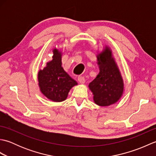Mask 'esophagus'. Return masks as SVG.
<instances>
[{
	"instance_id": "obj_1",
	"label": "esophagus",
	"mask_w": 156,
	"mask_h": 156,
	"mask_svg": "<svg viewBox=\"0 0 156 156\" xmlns=\"http://www.w3.org/2000/svg\"><path fill=\"white\" fill-rule=\"evenodd\" d=\"M78 82H79V83L82 84H84V82H85V79H84V77H82V76H80V77L78 78Z\"/></svg>"
}]
</instances>
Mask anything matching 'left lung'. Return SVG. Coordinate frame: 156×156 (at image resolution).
I'll return each instance as SVG.
<instances>
[{
	"instance_id": "left-lung-1",
	"label": "left lung",
	"mask_w": 156,
	"mask_h": 156,
	"mask_svg": "<svg viewBox=\"0 0 156 156\" xmlns=\"http://www.w3.org/2000/svg\"><path fill=\"white\" fill-rule=\"evenodd\" d=\"M99 73L88 85L95 104L108 107L117 102L124 92V82L112 49L105 45L97 55Z\"/></svg>"
}]
</instances>
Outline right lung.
Returning a JSON list of instances; mask_svg holds the SVG:
<instances>
[{"label":"right lung","instance_id":"obj_1","mask_svg":"<svg viewBox=\"0 0 156 156\" xmlns=\"http://www.w3.org/2000/svg\"><path fill=\"white\" fill-rule=\"evenodd\" d=\"M52 52L51 60L38 72V85L46 98L53 102H62L67 98L71 88L78 83L62 67V51L55 47Z\"/></svg>","mask_w":156,"mask_h":156}]
</instances>
